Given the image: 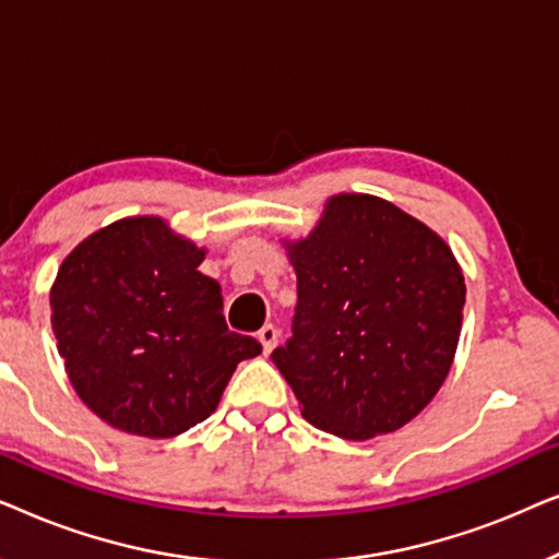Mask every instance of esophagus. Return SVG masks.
<instances>
[{
	"mask_svg": "<svg viewBox=\"0 0 559 559\" xmlns=\"http://www.w3.org/2000/svg\"><path fill=\"white\" fill-rule=\"evenodd\" d=\"M257 338H259V343H262V350H264V356H266V354H270V350L274 348V343H277L280 331L270 323V325H264L262 331L257 333Z\"/></svg>",
	"mask_w": 559,
	"mask_h": 559,
	"instance_id": "34e87169",
	"label": "esophagus"
}]
</instances>
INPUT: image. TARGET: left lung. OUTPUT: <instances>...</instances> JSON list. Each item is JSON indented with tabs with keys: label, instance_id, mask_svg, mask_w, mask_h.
Masks as SVG:
<instances>
[{
	"label": "left lung",
	"instance_id": "1",
	"mask_svg": "<svg viewBox=\"0 0 559 559\" xmlns=\"http://www.w3.org/2000/svg\"><path fill=\"white\" fill-rule=\"evenodd\" d=\"M287 251L297 305L272 361L305 419L346 440L400 430L438 394L461 338L453 251L396 205L358 193L331 198L316 231Z\"/></svg>",
	"mask_w": 559,
	"mask_h": 559
}]
</instances>
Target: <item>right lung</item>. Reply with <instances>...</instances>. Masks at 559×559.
<instances>
[{"instance_id":"add662e5","label":"right lung","mask_w":559,"mask_h":559,"mask_svg":"<svg viewBox=\"0 0 559 559\" xmlns=\"http://www.w3.org/2000/svg\"><path fill=\"white\" fill-rule=\"evenodd\" d=\"M205 251L163 218L91 234L60 264L52 333L83 404L117 430L173 438L203 423L243 358L262 354L228 331Z\"/></svg>"}]
</instances>
